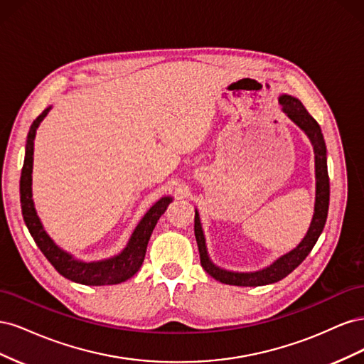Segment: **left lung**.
<instances>
[{
    "label": "left lung",
    "instance_id": "8db88e82",
    "mask_svg": "<svg viewBox=\"0 0 364 364\" xmlns=\"http://www.w3.org/2000/svg\"><path fill=\"white\" fill-rule=\"evenodd\" d=\"M279 102L282 105V112L304 132L313 146L316 173V200L311 223L301 243L290 252L284 253L278 259H274L270 266L255 272H234L218 267L217 264H214L211 258H209L206 249V238L200 223V215L199 211L196 209L194 235L200 253V264L208 274H211L214 279L223 284L238 285V287H259V285H267L284 279L308 257V253L314 247L316 241L321 237L326 223L329 206V178L326 165V146L322 135V129L317 124V121L308 114L299 98L282 94L279 97Z\"/></svg>",
    "mask_w": 364,
    "mask_h": 364
}]
</instances>
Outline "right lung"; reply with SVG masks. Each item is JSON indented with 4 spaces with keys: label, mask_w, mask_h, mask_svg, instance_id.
<instances>
[{
    "label": "right lung",
    "mask_w": 364,
    "mask_h": 364,
    "mask_svg": "<svg viewBox=\"0 0 364 364\" xmlns=\"http://www.w3.org/2000/svg\"><path fill=\"white\" fill-rule=\"evenodd\" d=\"M51 106H48L30 126L26 144L24 167L21 171L19 194H21V209L27 225L30 235L41 249L43 255L53 264L62 277L70 281L79 282L83 285H114L124 282L139 270L142 261L146 257V250L150 235L155 229L159 217L165 213V209L173 202L171 196H164L150 206L149 211L139 220V223L132 232L126 247L117 255L100 259V261H82L77 259L70 252L59 247L54 240L43 229V225L36 213L35 203H33L31 193V173H33V150H35V136L42 119L48 115Z\"/></svg>",
    "instance_id": "right-lung-1"
}]
</instances>
